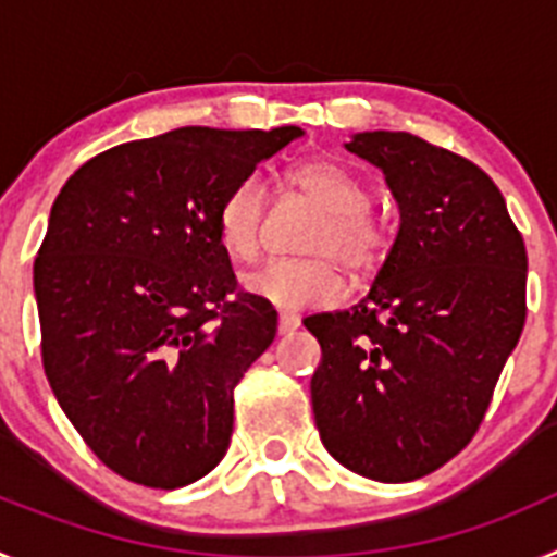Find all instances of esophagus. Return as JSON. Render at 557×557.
I'll list each match as a JSON object with an SVG mask.
<instances>
[{
	"mask_svg": "<svg viewBox=\"0 0 557 557\" xmlns=\"http://www.w3.org/2000/svg\"><path fill=\"white\" fill-rule=\"evenodd\" d=\"M298 326H301L298 318H293V314H278V334H293Z\"/></svg>",
	"mask_w": 557,
	"mask_h": 557,
	"instance_id": "34e87169",
	"label": "esophagus"
}]
</instances>
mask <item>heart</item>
Wrapping results in <instances>:
<instances>
[{
    "label": "heart",
    "mask_w": 557,
    "mask_h": 557,
    "mask_svg": "<svg viewBox=\"0 0 557 557\" xmlns=\"http://www.w3.org/2000/svg\"><path fill=\"white\" fill-rule=\"evenodd\" d=\"M289 184L301 189L323 218L309 236L307 250L314 256L273 259L243 278L245 289L284 312H301L337 301L343 293L346 264L354 275L371 273L385 256L387 231L371 206V189L351 166L332 159L304 161L289 172ZM268 191L256 175L231 186L218 211V234L234 259L250 262L262 245V218Z\"/></svg>",
    "instance_id": "b5f03b06"
}]
</instances>
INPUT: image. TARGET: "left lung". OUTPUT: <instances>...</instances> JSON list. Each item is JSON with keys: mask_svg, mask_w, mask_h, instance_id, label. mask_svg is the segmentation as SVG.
I'll return each instance as SVG.
<instances>
[{"mask_svg": "<svg viewBox=\"0 0 557 557\" xmlns=\"http://www.w3.org/2000/svg\"><path fill=\"white\" fill-rule=\"evenodd\" d=\"M382 170L398 234L357 307L312 314L323 446L354 474H432L474 437L524 329L528 250L494 181L412 133H354Z\"/></svg>", "mask_w": 557, "mask_h": 557, "instance_id": "8db88e82", "label": "left lung"}]
</instances>
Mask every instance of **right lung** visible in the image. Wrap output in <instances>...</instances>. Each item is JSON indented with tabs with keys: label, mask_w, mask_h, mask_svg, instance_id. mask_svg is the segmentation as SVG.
<instances>
[{
	"label": "right lung",
	"mask_w": 557,
	"mask_h": 557,
	"mask_svg": "<svg viewBox=\"0 0 557 557\" xmlns=\"http://www.w3.org/2000/svg\"><path fill=\"white\" fill-rule=\"evenodd\" d=\"M178 127L111 147L63 184L33 264L49 387L108 469L181 488L228 451L234 387L275 337L218 234L231 186L301 139Z\"/></svg>",
	"instance_id": "obj_1"
}]
</instances>
